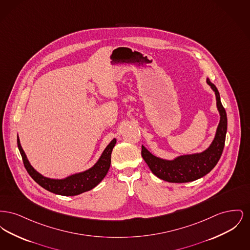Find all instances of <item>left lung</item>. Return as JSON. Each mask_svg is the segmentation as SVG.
<instances>
[{"label":"left lung","instance_id":"obj_1","mask_svg":"<svg viewBox=\"0 0 250 250\" xmlns=\"http://www.w3.org/2000/svg\"><path fill=\"white\" fill-rule=\"evenodd\" d=\"M216 97V106L220 114L215 137L208 149L200 154L181 155L173 160H165L152 155L142 146V156L156 177L169 183H188L202 178L217 164L222 155L227 133V113L220 101V95L214 84L207 79Z\"/></svg>","mask_w":250,"mask_h":250}]
</instances>
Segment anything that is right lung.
I'll use <instances>...</instances> for the list:
<instances>
[{
  "label": "right lung",
  "mask_w": 250,
  "mask_h": 250,
  "mask_svg": "<svg viewBox=\"0 0 250 250\" xmlns=\"http://www.w3.org/2000/svg\"><path fill=\"white\" fill-rule=\"evenodd\" d=\"M116 140L113 139L106 147L98 161L88 170L73 174L64 179H50L38 173L29 163L18 137V147L22 156L24 167L30 176L43 188L62 196H76L95 188L106 176L110 167V155Z\"/></svg>",
  "instance_id": "add662e5"
}]
</instances>
